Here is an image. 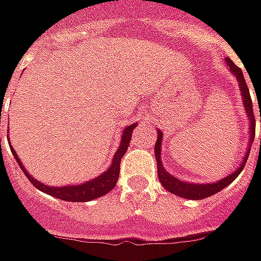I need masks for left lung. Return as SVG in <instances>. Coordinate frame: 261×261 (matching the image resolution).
Wrapping results in <instances>:
<instances>
[{
  "mask_svg": "<svg viewBox=\"0 0 261 261\" xmlns=\"http://www.w3.org/2000/svg\"><path fill=\"white\" fill-rule=\"evenodd\" d=\"M226 66L229 69V72L238 79L239 87H240V94H242V99H243V106H245V110L247 113V118H249V145H247V151L245 152V156L240 162L238 168L234 169L233 172H230L229 175H226L225 178H222L219 181L216 182H206V184H195V182H187L182 181V179H178L176 176L171 175L164 168L161 161V144H162V133L160 130L158 131V137H156V143L155 147H154V154H155L156 158V167H158V179L161 182V185L168 192L176 195V196H181V198H185V199H205V198H209L212 195L218 194L219 191H222L223 188H226L227 185H230L236 178L239 176V174L242 172V169L245 168L246 161L249 158V154H250L251 144H253V140H254V133H256V121H254V114H253V103H251L250 99V92L247 89V85H246L245 76H243V72L242 69L238 67L234 63H233L229 58H226ZM260 121H261V113H260Z\"/></svg>",
  "mask_w": 261,
  "mask_h": 261,
  "instance_id": "obj_1",
  "label": "left lung"
}]
</instances>
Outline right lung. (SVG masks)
<instances>
[{"label": "right lung", "mask_w": 261, "mask_h": 261, "mask_svg": "<svg viewBox=\"0 0 261 261\" xmlns=\"http://www.w3.org/2000/svg\"><path fill=\"white\" fill-rule=\"evenodd\" d=\"M137 127V123H133V124H128L123 130V134H121V140H120V147L116 151V154L113 155L112 164L110 167L106 169L103 174H100L99 176L93 178L90 181L83 182V184H77V185H66V187H50V185H45L42 184L41 181H38L36 178H34L32 175H29V172L25 169V167L22 165V162L19 160V156L16 154L12 145L10 148L14 154V158L18 162V165L21 167V169L23 171V174L27 175L31 184L39 189L45 194L50 195L54 198H58V199L66 200V202H89V200L96 199V198H100L103 196L107 192H110L113 188L116 187L118 179V175H120V161L121 158L127 152V148H128V144H130L131 134L133 131Z\"/></svg>", "instance_id": "1"}]
</instances>
